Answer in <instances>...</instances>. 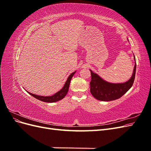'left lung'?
<instances>
[{
    "label": "left lung",
    "instance_id": "obj_1",
    "mask_svg": "<svg viewBox=\"0 0 151 151\" xmlns=\"http://www.w3.org/2000/svg\"><path fill=\"white\" fill-rule=\"evenodd\" d=\"M135 61V58L134 56ZM133 74L131 78L124 83H110L101 79L97 74L90 70L91 81L90 82V91L93 96L99 101H109L119 99L129 91L134 84L136 62H135Z\"/></svg>",
    "mask_w": 151,
    "mask_h": 151
}]
</instances>
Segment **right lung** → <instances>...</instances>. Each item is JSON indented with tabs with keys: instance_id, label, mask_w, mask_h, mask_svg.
Masks as SVG:
<instances>
[{
	"instance_id": "1",
	"label": "right lung",
	"mask_w": 151,
	"mask_h": 151,
	"mask_svg": "<svg viewBox=\"0 0 151 151\" xmlns=\"http://www.w3.org/2000/svg\"><path fill=\"white\" fill-rule=\"evenodd\" d=\"M75 73H76V71L74 72L73 73H72V74L69 76H68L67 81L65 82L64 86H63V87L61 90L58 91L57 93H56L55 94L51 96H38V95L30 93L29 92H28V93L29 94H31L32 96H33L34 98L38 99L40 100V101H43V102L54 103V102H56V101H60V100L62 99L63 98H64L66 96V94H67L71 79H72V77H73V76L74 75Z\"/></svg>"
}]
</instances>
